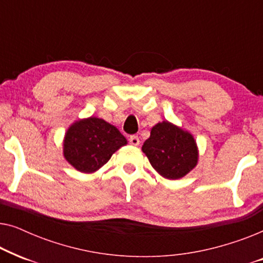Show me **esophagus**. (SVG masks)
Here are the masks:
<instances>
[{"mask_svg": "<svg viewBox=\"0 0 263 263\" xmlns=\"http://www.w3.org/2000/svg\"><path fill=\"white\" fill-rule=\"evenodd\" d=\"M129 143H130V145H133V146H139V145H140V139H139V136L132 135L130 138H129Z\"/></svg>", "mask_w": 263, "mask_h": 263, "instance_id": "obj_1", "label": "esophagus"}]
</instances>
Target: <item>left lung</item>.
<instances>
[{
    "mask_svg": "<svg viewBox=\"0 0 263 263\" xmlns=\"http://www.w3.org/2000/svg\"><path fill=\"white\" fill-rule=\"evenodd\" d=\"M142 152L154 170L167 179L184 177L199 160L194 136L168 121L159 122L151 129V136L143 142Z\"/></svg>",
    "mask_w": 263,
    "mask_h": 263,
    "instance_id": "8db88e82",
    "label": "left lung"
}]
</instances>
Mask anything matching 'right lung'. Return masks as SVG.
Returning a JSON list of instances; mask_svg holds the SVG:
<instances>
[{"mask_svg": "<svg viewBox=\"0 0 263 263\" xmlns=\"http://www.w3.org/2000/svg\"><path fill=\"white\" fill-rule=\"evenodd\" d=\"M124 145L127 139L115 125L98 117L82 118L68 128L63 140V156L78 171L93 174Z\"/></svg>", "mask_w": 263, "mask_h": 263, "instance_id": "right-lung-1", "label": "right lung"}]
</instances>
